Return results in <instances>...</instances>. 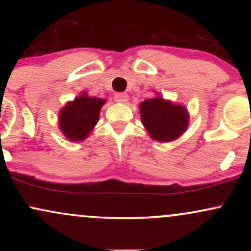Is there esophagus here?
I'll use <instances>...</instances> for the list:
<instances>
[{"label": "esophagus", "mask_w": 251, "mask_h": 251, "mask_svg": "<svg viewBox=\"0 0 251 251\" xmlns=\"http://www.w3.org/2000/svg\"><path fill=\"white\" fill-rule=\"evenodd\" d=\"M114 100H116L117 102L124 103L128 100V96L126 93H117L116 96H114Z\"/></svg>", "instance_id": "obj_1"}]
</instances>
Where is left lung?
<instances>
[{
    "instance_id": "obj_1",
    "label": "left lung",
    "mask_w": 251,
    "mask_h": 251,
    "mask_svg": "<svg viewBox=\"0 0 251 251\" xmlns=\"http://www.w3.org/2000/svg\"><path fill=\"white\" fill-rule=\"evenodd\" d=\"M139 112L143 126L157 142H174L188 129L190 117L185 106L164 99L158 93L140 102Z\"/></svg>"
}]
</instances>
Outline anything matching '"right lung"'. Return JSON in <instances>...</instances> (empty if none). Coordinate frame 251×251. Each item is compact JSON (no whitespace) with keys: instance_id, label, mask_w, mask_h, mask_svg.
Instances as JSON below:
<instances>
[{"instance_id":"1","label":"right lung","mask_w":251,"mask_h":251,"mask_svg":"<svg viewBox=\"0 0 251 251\" xmlns=\"http://www.w3.org/2000/svg\"><path fill=\"white\" fill-rule=\"evenodd\" d=\"M105 102V99L89 97L86 92H82L60 109V131L70 142L85 140L99 122L100 111Z\"/></svg>"}]
</instances>
